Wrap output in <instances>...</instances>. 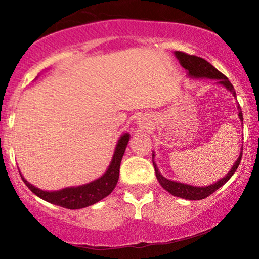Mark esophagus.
<instances>
[{
  "label": "esophagus",
  "instance_id": "1",
  "mask_svg": "<svg viewBox=\"0 0 259 259\" xmlns=\"http://www.w3.org/2000/svg\"><path fill=\"white\" fill-rule=\"evenodd\" d=\"M145 125H146V123H144L143 121H139V127H140L141 130H143V128H145V127H146Z\"/></svg>",
  "mask_w": 259,
  "mask_h": 259
}]
</instances>
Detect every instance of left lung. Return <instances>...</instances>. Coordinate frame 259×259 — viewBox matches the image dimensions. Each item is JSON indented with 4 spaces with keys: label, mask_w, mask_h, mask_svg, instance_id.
<instances>
[{
    "label": "left lung",
    "mask_w": 259,
    "mask_h": 259,
    "mask_svg": "<svg viewBox=\"0 0 259 259\" xmlns=\"http://www.w3.org/2000/svg\"><path fill=\"white\" fill-rule=\"evenodd\" d=\"M176 58L179 60V63L182 65L184 68L186 69L187 72V76L191 77V79H210V80H215V84L218 86L224 87L225 90H228L230 93H231L233 97L236 98V92L235 88H233L232 83L230 82L228 77H226L224 74H222L218 69H215L213 66L211 65L210 62H207L206 60L199 58V56H194V55H189L185 54L183 52H175ZM238 116L240 119V121H243V113L240 111V107L238 105ZM242 152L243 150H240V153L237 158V160L231 169L228 172V175L225 177H223L222 179L217 180V182L213 184H210V185L206 186H193L190 185V184H184V183H179V182H175V180L167 179L165 178L164 176L159 172V168L157 164L154 161V157L155 153L153 152L152 153V162H153L154 166V171H155V176H157V179L160 185L162 186V189H165L168 193H171L172 196L175 197H179L183 198V199H187V200H200L204 199L217 191L219 187H222L224 184L228 182V180L231 178V177L235 175V172L238 168V166L240 164V160H242Z\"/></svg>",
    "instance_id": "left-lung-1"
}]
</instances>
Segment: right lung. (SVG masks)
<instances>
[{
	"instance_id": "1",
	"label": "right lung",
	"mask_w": 259,
	"mask_h": 259,
	"mask_svg": "<svg viewBox=\"0 0 259 259\" xmlns=\"http://www.w3.org/2000/svg\"><path fill=\"white\" fill-rule=\"evenodd\" d=\"M130 137V133H123L120 136L108 168L106 169L104 175L91 183L79 186L65 187V189L58 191H45L27 182L20 173L21 178L31 192L48 203L69 208V210H77V208L91 206V205L97 204L98 201L104 199L115 189L116 183L119 180L120 164H121V159L125 153L127 144H128Z\"/></svg>"
}]
</instances>
